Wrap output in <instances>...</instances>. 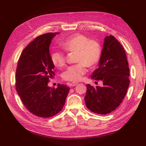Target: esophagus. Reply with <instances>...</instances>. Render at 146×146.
Returning <instances> with one entry per match:
<instances>
[{
  "instance_id": "obj_1",
  "label": "esophagus",
  "mask_w": 146,
  "mask_h": 146,
  "mask_svg": "<svg viewBox=\"0 0 146 146\" xmlns=\"http://www.w3.org/2000/svg\"><path fill=\"white\" fill-rule=\"evenodd\" d=\"M77 84V83H76V82H72V83H70L69 85L70 86H76Z\"/></svg>"
}]
</instances>
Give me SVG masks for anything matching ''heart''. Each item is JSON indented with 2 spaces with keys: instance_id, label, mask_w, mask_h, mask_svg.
Here are the masks:
<instances>
[{
  "instance_id": "heart-1",
  "label": "heart",
  "mask_w": 146,
  "mask_h": 146,
  "mask_svg": "<svg viewBox=\"0 0 146 146\" xmlns=\"http://www.w3.org/2000/svg\"><path fill=\"white\" fill-rule=\"evenodd\" d=\"M60 45L67 52H76V61L77 63L69 66L63 75L64 80L77 82L82 80L86 72V66L92 67L99 62L101 56V46L96 39L80 33H76L61 41ZM53 64L59 68L66 65V56L59 50L51 54Z\"/></svg>"
}]
</instances>
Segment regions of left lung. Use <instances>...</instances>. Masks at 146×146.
<instances>
[{
	"instance_id": "8db88e82",
	"label": "left lung",
	"mask_w": 146,
	"mask_h": 146,
	"mask_svg": "<svg viewBox=\"0 0 146 146\" xmlns=\"http://www.w3.org/2000/svg\"><path fill=\"white\" fill-rule=\"evenodd\" d=\"M130 70L125 52L112 35L105 38L99 68L91 78L101 80L102 86L87 84L85 102L87 108L97 114H106L115 110L124 98L129 88Z\"/></svg>"
}]
</instances>
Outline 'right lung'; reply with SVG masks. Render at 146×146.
<instances>
[{
  "label": "right lung",
  "mask_w": 146,
  "mask_h": 146,
  "mask_svg": "<svg viewBox=\"0 0 146 146\" xmlns=\"http://www.w3.org/2000/svg\"><path fill=\"white\" fill-rule=\"evenodd\" d=\"M60 33H47L35 38L21 53L16 71V89L29 111L38 117H52L61 111L70 88L48 86L55 76L49 46Z\"/></svg>",
  "instance_id": "obj_1"
}]
</instances>
